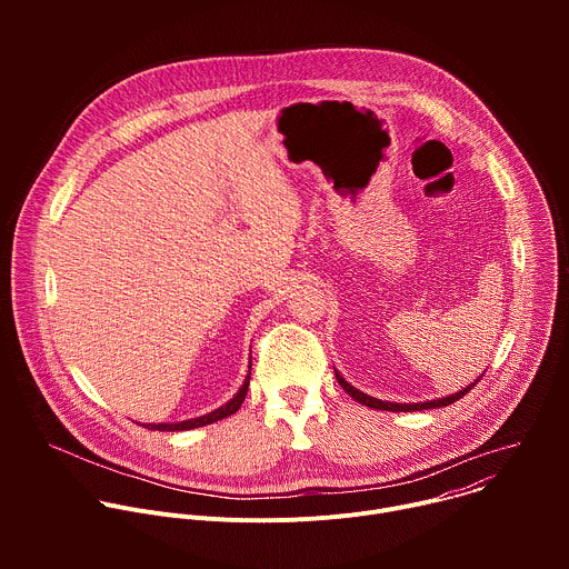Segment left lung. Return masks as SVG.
I'll return each instance as SVG.
<instances>
[{
	"mask_svg": "<svg viewBox=\"0 0 569 569\" xmlns=\"http://www.w3.org/2000/svg\"><path fill=\"white\" fill-rule=\"evenodd\" d=\"M336 378H338V382H340V387L353 398V400H358V402H362V405H367V408H373V410H387V412H419V410H432V408H446V405H452L455 400H459V398H463L479 380H475L470 387H463L461 391H457V393H452V396H446V398H439V400H428V402H389V400H378V398H371V396H367V393H362V391H358L356 387H351L338 371H336ZM481 378V376H479Z\"/></svg>",
	"mask_w": 569,
	"mask_h": 569,
	"instance_id": "8db88e82",
	"label": "left lung"
}]
</instances>
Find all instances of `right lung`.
Segmentation results:
<instances>
[{"mask_svg": "<svg viewBox=\"0 0 569 569\" xmlns=\"http://www.w3.org/2000/svg\"><path fill=\"white\" fill-rule=\"evenodd\" d=\"M250 373H252V362H250ZM250 373H248V380L242 382V387L238 389V393L227 402V405H222V408H218V410H213L211 415H204V417H200V419H191V421H182V423H159V426H152V423H148L146 428H150V430H159V432H176V430H193V428H202V426H209V423H216V421H220V419H227V417H231V415H236L238 412V408L242 405V400H246V396H248V387H250Z\"/></svg>", "mask_w": 569, "mask_h": 569, "instance_id": "right-lung-1", "label": "right lung"}]
</instances>
